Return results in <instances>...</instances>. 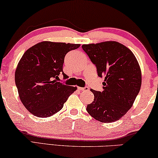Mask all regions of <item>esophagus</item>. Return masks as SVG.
I'll return each instance as SVG.
<instances>
[{"mask_svg": "<svg viewBox=\"0 0 158 158\" xmlns=\"http://www.w3.org/2000/svg\"><path fill=\"white\" fill-rule=\"evenodd\" d=\"M78 89H79L80 90H82V91H83V90H89V88L87 87V86H85V87H83V88L79 87Z\"/></svg>", "mask_w": 158, "mask_h": 158, "instance_id": "34e87169", "label": "esophagus"}]
</instances>
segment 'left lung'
Masks as SVG:
<instances>
[{
  "instance_id": "obj_1",
  "label": "left lung",
  "mask_w": 158,
  "mask_h": 158,
  "mask_svg": "<svg viewBox=\"0 0 158 158\" xmlns=\"http://www.w3.org/2000/svg\"><path fill=\"white\" fill-rule=\"evenodd\" d=\"M82 49L96 67L98 77H104L102 91L91 89L94 100L86 110L95 119L111 123L130 109L139 94L141 70L130 49L111 41L83 44Z\"/></svg>"
}]
</instances>
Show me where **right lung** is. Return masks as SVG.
<instances>
[{
    "mask_svg": "<svg viewBox=\"0 0 158 158\" xmlns=\"http://www.w3.org/2000/svg\"><path fill=\"white\" fill-rule=\"evenodd\" d=\"M80 44L42 42L25 52L15 73V83L21 102L38 117H49L60 111L76 87L57 81L66 54Z\"/></svg>",
    "mask_w": 158,
    "mask_h": 158,
    "instance_id": "obj_1",
    "label": "right lung"
}]
</instances>
